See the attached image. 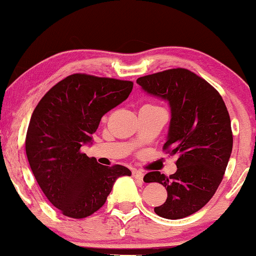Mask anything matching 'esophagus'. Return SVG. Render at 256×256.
<instances>
[{
	"label": "esophagus",
	"mask_w": 256,
	"mask_h": 256,
	"mask_svg": "<svg viewBox=\"0 0 256 256\" xmlns=\"http://www.w3.org/2000/svg\"><path fill=\"white\" fill-rule=\"evenodd\" d=\"M143 176H144V174H143V172H142L141 170H132V177H134L136 180L142 182L143 180Z\"/></svg>",
	"instance_id": "1"
}]
</instances>
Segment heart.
Instances as JSON below:
<instances>
[{"label": "heart", "instance_id": "1", "mask_svg": "<svg viewBox=\"0 0 256 256\" xmlns=\"http://www.w3.org/2000/svg\"><path fill=\"white\" fill-rule=\"evenodd\" d=\"M152 107H154V106H152Z\"/></svg>", "mask_w": 256, "mask_h": 256}]
</instances>
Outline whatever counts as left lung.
<instances>
[{
    "instance_id": "1",
    "label": "left lung",
    "mask_w": 256,
    "mask_h": 256,
    "mask_svg": "<svg viewBox=\"0 0 256 256\" xmlns=\"http://www.w3.org/2000/svg\"><path fill=\"white\" fill-rule=\"evenodd\" d=\"M136 82L169 104L171 118L163 149L178 157L174 174L152 171L143 180L166 188V200L155 208L157 216L185 218L208 204L222 180L233 148L226 104L218 90L185 68L141 76Z\"/></svg>"
}]
</instances>
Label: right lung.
<instances>
[{
	"instance_id": "obj_1",
	"label": "right lung",
	"mask_w": 256,
	"mask_h": 256,
	"mask_svg": "<svg viewBox=\"0 0 256 256\" xmlns=\"http://www.w3.org/2000/svg\"><path fill=\"white\" fill-rule=\"evenodd\" d=\"M132 82L76 74L54 85L34 108L26 138L30 168L48 202L70 218L96 212L115 180L132 172L101 166L80 152L92 144L101 118L127 99Z\"/></svg>"
}]
</instances>
